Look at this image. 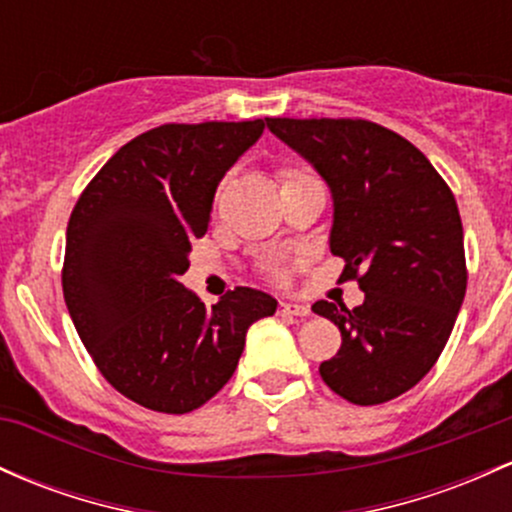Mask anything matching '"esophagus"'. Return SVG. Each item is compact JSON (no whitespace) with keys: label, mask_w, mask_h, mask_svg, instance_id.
<instances>
[{"label":"esophagus","mask_w":512,"mask_h":512,"mask_svg":"<svg viewBox=\"0 0 512 512\" xmlns=\"http://www.w3.org/2000/svg\"><path fill=\"white\" fill-rule=\"evenodd\" d=\"M282 313L284 316H301L303 318L311 313V308L301 301H282Z\"/></svg>","instance_id":"obj_1"}]
</instances>
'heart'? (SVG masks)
<instances>
[{
	"instance_id": "1",
	"label": "heart",
	"mask_w": 512,
	"mask_h": 512,
	"mask_svg": "<svg viewBox=\"0 0 512 512\" xmlns=\"http://www.w3.org/2000/svg\"><path fill=\"white\" fill-rule=\"evenodd\" d=\"M291 177H296V172H286L284 174V179H291ZM272 272L274 274H282V265H272Z\"/></svg>"
}]
</instances>
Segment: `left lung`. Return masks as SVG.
<instances>
[{
  "label": "left lung",
  "mask_w": 512,
  "mask_h": 512,
  "mask_svg": "<svg viewBox=\"0 0 512 512\" xmlns=\"http://www.w3.org/2000/svg\"><path fill=\"white\" fill-rule=\"evenodd\" d=\"M267 128L325 179L330 252L347 262L362 306L313 303L340 328L320 376L338 396L376 406L413 389L445 350L466 291L457 201L430 160L362 119H267Z\"/></svg>",
  "instance_id": "1"
}]
</instances>
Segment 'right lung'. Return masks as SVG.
Instances as JSON below:
<instances>
[{"label": "right lung", "instance_id": "obj_1", "mask_svg": "<svg viewBox=\"0 0 512 512\" xmlns=\"http://www.w3.org/2000/svg\"><path fill=\"white\" fill-rule=\"evenodd\" d=\"M265 121L167 123L133 138L84 189L67 223L63 294L104 379L157 413L216 396L255 320L277 299L238 286L206 308L179 282L213 196Z\"/></svg>", "mask_w": 512, "mask_h": 512}]
</instances>
